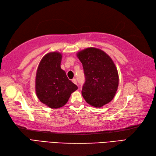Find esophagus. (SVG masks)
<instances>
[{"instance_id": "esophagus-1", "label": "esophagus", "mask_w": 156, "mask_h": 156, "mask_svg": "<svg viewBox=\"0 0 156 156\" xmlns=\"http://www.w3.org/2000/svg\"><path fill=\"white\" fill-rule=\"evenodd\" d=\"M72 82L73 83H74L75 84H77V81H76V79H75V78H74V79H72Z\"/></svg>"}]
</instances>
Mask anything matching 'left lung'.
I'll return each instance as SVG.
<instances>
[{"mask_svg": "<svg viewBox=\"0 0 156 156\" xmlns=\"http://www.w3.org/2000/svg\"><path fill=\"white\" fill-rule=\"evenodd\" d=\"M77 57L85 75L82 97L92 107H102L112 100L117 90V69L110 56L100 49L87 48L78 52Z\"/></svg>", "mask_w": 156, "mask_h": 156, "instance_id": "left-lung-1", "label": "left lung"}]
</instances>
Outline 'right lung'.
I'll list each match as a JSON object with an SVG mask.
<instances>
[{
    "instance_id": "right-lung-1",
    "label": "right lung",
    "mask_w": 156,
    "mask_h": 156,
    "mask_svg": "<svg viewBox=\"0 0 156 156\" xmlns=\"http://www.w3.org/2000/svg\"><path fill=\"white\" fill-rule=\"evenodd\" d=\"M62 58L60 53H48L41 59L36 72V94L42 103L51 108L65 105L71 94L78 89L61 68Z\"/></svg>"
}]
</instances>
